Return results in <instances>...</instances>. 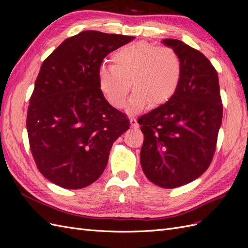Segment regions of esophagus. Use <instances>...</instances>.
I'll return each instance as SVG.
<instances>
[{
	"mask_svg": "<svg viewBox=\"0 0 248 248\" xmlns=\"http://www.w3.org/2000/svg\"><path fill=\"white\" fill-rule=\"evenodd\" d=\"M130 124H131V126L133 127V128H139V127H140L138 121H137V120L134 119V118H131V119H130Z\"/></svg>",
	"mask_w": 248,
	"mask_h": 248,
	"instance_id": "34e87169",
	"label": "esophagus"
}]
</instances>
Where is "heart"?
<instances>
[{
	"label": "heart",
	"mask_w": 248,
	"mask_h": 248,
	"mask_svg": "<svg viewBox=\"0 0 248 248\" xmlns=\"http://www.w3.org/2000/svg\"><path fill=\"white\" fill-rule=\"evenodd\" d=\"M114 65H102L99 87L116 108H122L130 90L134 92L127 111L133 115L149 103L153 107L167 102L175 94L181 78V64L176 52L139 41L119 48L112 55Z\"/></svg>",
	"instance_id": "heart-1"
}]
</instances>
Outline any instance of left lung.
Wrapping results in <instances>:
<instances>
[{
    "label": "left lung",
    "instance_id": "left-lung-1",
    "mask_svg": "<svg viewBox=\"0 0 248 248\" xmlns=\"http://www.w3.org/2000/svg\"><path fill=\"white\" fill-rule=\"evenodd\" d=\"M181 64L175 94L141 116L144 133L140 166L146 177L162 188L190 183L211 162L222 121L218 76L201 51L177 39H163Z\"/></svg>",
    "mask_w": 248,
    "mask_h": 248
}]
</instances>
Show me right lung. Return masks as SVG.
<instances>
[{"label": "right lung", "mask_w": 248, "mask_h": 248, "mask_svg": "<svg viewBox=\"0 0 248 248\" xmlns=\"http://www.w3.org/2000/svg\"><path fill=\"white\" fill-rule=\"evenodd\" d=\"M133 36L82 31L44 60L27 115L30 148L48 181L79 189L106 169L114 141L129 119L112 108L99 87L100 65Z\"/></svg>", "instance_id": "right-lung-1"}]
</instances>
